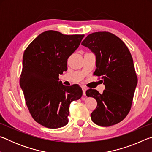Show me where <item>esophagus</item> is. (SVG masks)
<instances>
[{
  "mask_svg": "<svg viewBox=\"0 0 152 152\" xmlns=\"http://www.w3.org/2000/svg\"><path fill=\"white\" fill-rule=\"evenodd\" d=\"M82 92H83V94L86 95V88L85 86H82Z\"/></svg>",
  "mask_w": 152,
  "mask_h": 152,
  "instance_id": "esophagus-1",
  "label": "esophagus"
}]
</instances>
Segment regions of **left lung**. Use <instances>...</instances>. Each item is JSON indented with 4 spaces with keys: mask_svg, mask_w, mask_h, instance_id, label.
I'll return each instance as SVG.
<instances>
[{
    "mask_svg": "<svg viewBox=\"0 0 152 152\" xmlns=\"http://www.w3.org/2000/svg\"><path fill=\"white\" fill-rule=\"evenodd\" d=\"M82 45L96 55V68L93 74L101 77L105 86L102 94L91 88L86 92L87 96L97 102L91 119L102 127L117 124L129 113L137 84L132 54L120 38L107 31L91 33Z\"/></svg>",
    "mask_w": 152,
    "mask_h": 152,
    "instance_id": "left-lung-1",
    "label": "left lung"
}]
</instances>
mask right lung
I'll use <instances>...</instances> for the list:
<instances>
[{
  "mask_svg": "<svg viewBox=\"0 0 152 152\" xmlns=\"http://www.w3.org/2000/svg\"><path fill=\"white\" fill-rule=\"evenodd\" d=\"M84 37L46 31L24 51L20 86L31 115L43 127L57 129L65 126L68 123L70 103L82 96L78 85L64 86L58 77L67 69L68 58Z\"/></svg>",
  "mask_w": 152,
  "mask_h": 152,
  "instance_id": "right-lung-1",
  "label": "right lung"
}]
</instances>
